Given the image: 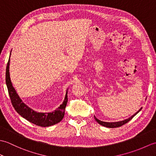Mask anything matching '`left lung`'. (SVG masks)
Here are the masks:
<instances>
[{"label":"left lung","instance_id":"1","mask_svg":"<svg viewBox=\"0 0 156 156\" xmlns=\"http://www.w3.org/2000/svg\"><path fill=\"white\" fill-rule=\"evenodd\" d=\"M141 108H141L140 110H139L137 112H135V113L133 115H132L131 117H130L129 119H125V120L121 121H118V122H104V121H101L100 120H98V119L97 117H96L95 116H94V119L98 122L99 124L102 125V126H104V127H108V128L119 127H121V126H122V125H123L125 123H127V122H128L129 121L131 120V119H133L135 117V116L138 113V112L141 110Z\"/></svg>","mask_w":156,"mask_h":156}]
</instances>
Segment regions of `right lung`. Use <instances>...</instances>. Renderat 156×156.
<instances>
[{
	"instance_id": "obj_1",
	"label": "right lung",
	"mask_w": 156,
	"mask_h": 156,
	"mask_svg": "<svg viewBox=\"0 0 156 156\" xmlns=\"http://www.w3.org/2000/svg\"><path fill=\"white\" fill-rule=\"evenodd\" d=\"M11 56V54H10ZM10 57L6 69V84L13 107L18 113L30 122L41 127H49L60 122L64 118L65 108L68 102V90L66 91L64 101L59 107L51 112H38L35 111L22 101L15 88L12 87L9 73Z\"/></svg>"
}]
</instances>
